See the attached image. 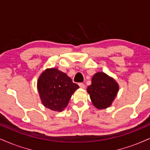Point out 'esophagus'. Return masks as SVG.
Here are the masks:
<instances>
[{
	"mask_svg": "<svg viewBox=\"0 0 150 150\" xmlns=\"http://www.w3.org/2000/svg\"><path fill=\"white\" fill-rule=\"evenodd\" d=\"M79 85V86H80V88H86V86H85V84L83 83H80Z\"/></svg>",
	"mask_w": 150,
	"mask_h": 150,
	"instance_id": "esophagus-1",
	"label": "esophagus"
}]
</instances>
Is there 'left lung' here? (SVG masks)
<instances>
[{
  "instance_id": "left-lung-1",
  "label": "left lung",
  "mask_w": 150,
  "mask_h": 150,
  "mask_svg": "<svg viewBox=\"0 0 150 150\" xmlns=\"http://www.w3.org/2000/svg\"><path fill=\"white\" fill-rule=\"evenodd\" d=\"M119 86L116 81L103 72H97L92 79V84L88 87L92 102L96 108L103 109L111 105L117 95Z\"/></svg>"
}]
</instances>
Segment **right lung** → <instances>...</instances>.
Here are the masks:
<instances>
[{"label": "right lung", "mask_w": 150, "mask_h": 150, "mask_svg": "<svg viewBox=\"0 0 150 150\" xmlns=\"http://www.w3.org/2000/svg\"><path fill=\"white\" fill-rule=\"evenodd\" d=\"M79 88L65 73L55 68L46 69L38 82L42 103L47 108L58 112L67 106L72 94Z\"/></svg>", "instance_id": "1"}]
</instances>
